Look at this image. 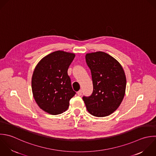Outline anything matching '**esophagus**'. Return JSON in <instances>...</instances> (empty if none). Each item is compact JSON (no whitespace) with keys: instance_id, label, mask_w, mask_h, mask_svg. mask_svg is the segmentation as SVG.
Instances as JSON below:
<instances>
[{"instance_id":"34e87169","label":"esophagus","mask_w":156,"mask_h":156,"mask_svg":"<svg viewBox=\"0 0 156 156\" xmlns=\"http://www.w3.org/2000/svg\"><path fill=\"white\" fill-rule=\"evenodd\" d=\"M77 94H78V95H79V96L81 95V94H82V90H80L78 92H77Z\"/></svg>"}]
</instances>
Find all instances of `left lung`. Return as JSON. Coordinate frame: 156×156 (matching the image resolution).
<instances>
[{
    "instance_id": "obj_1",
    "label": "left lung",
    "mask_w": 156,
    "mask_h": 156,
    "mask_svg": "<svg viewBox=\"0 0 156 156\" xmlns=\"http://www.w3.org/2000/svg\"><path fill=\"white\" fill-rule=\"evenodd\" d=\"M86 61L90 69L93 93L83 99L87 111L98 117H106L115 111L125 94L126 78L120 63L103 51L89 53Z\"/></svg>"
}]
</instances>
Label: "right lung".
<instances>
[{
    "mask_svg": "<svg viewBox=\"0 0 156 156\" xmlns=\"http://www.w3.org/2000/svg\"><path fill=\"white\" fill-rule=\"evenodd\" d=\"M75 53L58 50L42 58L36 66L31 78L33 97L38 106L51 115L67 110L75 95L68 68Z\"/></svg>",
    "mask_w": 156,
    "mask_h": 156,
    "instance_id": "right-lung-1",
    "label": "right lung"
}]
</instances>
